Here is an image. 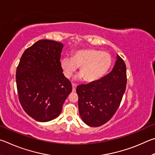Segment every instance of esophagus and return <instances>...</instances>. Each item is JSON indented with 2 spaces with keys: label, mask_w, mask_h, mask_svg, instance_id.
Masks as SVG:
<instances>
[{
  "label": "esophagus",
  "mask_w": 155,
  "mask_h": 155,
  "mask_svg": "<svg viewBox=\"0 0 155 155\" xmlns=\"http://www.w3.org/2000/svg\"><path fill=\"white\" fill-rule=\"evenodd\" d=\"M76 84H72V88H73V91L74 92V91H75V90H76Z\"/></svg>",
  "instance_id": "1"
}]
</instances>
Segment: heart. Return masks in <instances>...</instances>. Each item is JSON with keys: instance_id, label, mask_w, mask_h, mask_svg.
<instances>
[{"instance_id": "heart-1", "label": "heart", "mask_w": 155, "mask_h": 155, "mask_svg": "<svg viewBox=\"0 0 155 155\" xmlns=\"http://www.w3.org/2000/svg\"><path fill=\"white\" fill-rule=\"evenodd\" d=\"M60 64L66 78L71 77L78 67H80V74L75 79H84L88 83H94L101 80L108 73L112 65V58L105 51L95 49H84L73 52L72 58H62Z\"/></svg>"}]
</instances>
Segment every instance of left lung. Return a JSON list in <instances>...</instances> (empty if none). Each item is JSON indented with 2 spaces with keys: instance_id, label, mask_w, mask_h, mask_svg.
<instances>
[{
  "instance_id": "obj_1",
  "label": "left lung",
  "mask_w": 155,
  "mask_h": 155,
  "mask_svg": "<svg viewBox=\"0 0 155 155\" xmlns=\"http://www.w3.org/2000/svg\"><path fill=\"white\" fill-rule=\"evenodd\" d=\"M126 65L118 54L110 73L96 82L78 86L79 113L84 123L91 127L101 126L116 113L125 92Z\"/></svg>"
}]
</instances>
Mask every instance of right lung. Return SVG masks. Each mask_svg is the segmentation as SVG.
Wrapping results in <instances>:
<instances>
[{"instance_id": "1", "label": "right lung", "mask_w": 155, "mask_h": 155, "mask_svg": "<svg viewBox=\"0 0 155 155\" xmlns=\"http://www.w3.org/2000/svg\"><path fill=\"white\" fill-rule=\"evenodd\" d=\"M63 46L55 41H38L24 51L18 66L19 100L27 114L37 121L58 117L72 91L60 64Z\"/></svg>"}]
</instances>
